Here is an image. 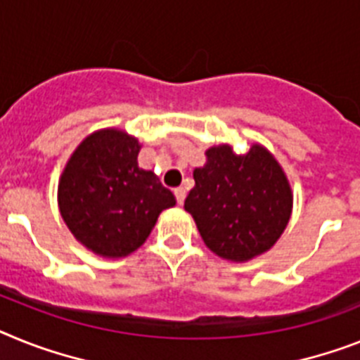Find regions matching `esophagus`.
<instances>
[{
	"label": "esophagus",
	"instance_id": "34e87169",
	"mask_svg": "<svg viewBox=\"0 0 360 360\" xmlns=\"http://www.w3.org/2000/svg\"><path fill=\"white\" fill-rule=\"evenodd\" d=\"M174 194H175V199H177V203L183 205L185 203V198H186V190L183 188V186H177V188L174 190Z\"/></svg>",
	"mask_w": 360,
	"mask_h": 360
}]
</instances>
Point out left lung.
<instances>
[{"label": "left lung", "mask_w": 360, "mask_h": 360, "mask_svg": "<svg viewBox=\"0 0 360 360\" xmlns=\"http://www.w3.org/2000/svg\"><path fill=\"white\" fill-rule=\"evenodd\" d=\"M185 210L205 245L231 262H247L276 243L292 208L291 186L264 146L243 155L231 146L207 150V165L194 170Z\"/></svg>", "instance_id": "left-lung-1"}]
</instances>
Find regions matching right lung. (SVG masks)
<instances>
[{
  "instance_id": "add662e5",
  "label": "right lung",
  "mask_w": 360,
  "mask_h": 360,
  "mask_svg": "<svg viewBox=\"0 0 360 360\" xmlns=\"http://www.w3.org/2000/svg\"><path fill=\"white\" fill-rule=\"evenodd\" d=\"M139 141L101 129L75 150L58 185L63 221L82 245L120 258L143 245L159 214L175 205L153 172L139 168Z\"/></svg>"
}]
</instances>
